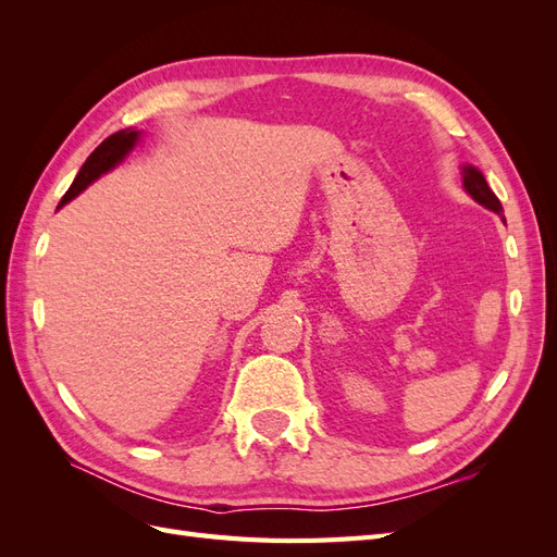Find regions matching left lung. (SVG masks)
I'll return each instance as SVG.
<instances>
[{"instance_id":"obj_1","label":"left lung","mask_w":557,"mask_h":557,"mask_svg":"<svg viewBox=\"0 0 557 557\" xmlns=\"http://www.w3.org/2000/svg\"><path fill=\"white\" fill-rule=\"evenodd\" d=\"M462 188L467 190V195L479 201L481 207H485L487 211H495L497 215L504 218L502 211V201L497 199V195L491 190V185H487L485 176L476 170L474 164H462Z\"/></svg>"}]
</instances>
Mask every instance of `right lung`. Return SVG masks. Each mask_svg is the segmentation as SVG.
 I'll list each match as a JSON object with an SVG mask.
<instances>
[{"mask_svg":"<svg viewBox=\"0 0 557 557\" xmlns=\"http://www.w3.org/2000/svg\"><path fill=\"white\" fill-rule=\"evenodd\" d=\"M139 139H141V132L134 129V127H127V129H121V132L111 134L109 139H104L102 144H99L90 153V158L83 162V166H81L74 183H72V188L66 190V195L60 199L58 209H62L66 201H72L76 195H81L99 176L115 170V166L121 164L132 153V148L139 144Z\"/></svg>","mask_w":557,"mask_h":557,"instance_id":"obj_1","label":"right lung"}]
</instances>
